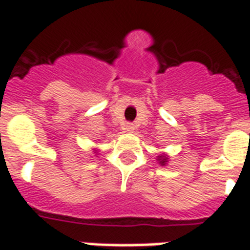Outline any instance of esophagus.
Segmentation results:
<instances>
[{
  "label": "esophagus",
  "instance_id": "1",
  "mask_svg": "<svg viewBox=\"0 0 250 250\" xmlns=\"http://www.w3.org/2000/svg\"><path fill=\"white\" fill-rule=\"evenodd\" d=\"M124 130H125V131H127V132H132L134 130H135V126H134L132 124H126V125L124 126Z\"/></svg>",
  "mask_w": 250,
  "mask_h": 250
}]
</instances>
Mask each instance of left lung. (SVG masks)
Instances as JSON below:
<instances>
[{
  "instance_id": "obj_1",
  "label": "left lung",
  "mask_w": 250,
  "mask_h": 250,
  "mask_svg": "<svg viewBox=\"0 0 250 250\" xmlns=\"http://www.w3.org/2000/svg\"><path fill=\"white\" fill-rule=\"evenodd\" d=\"M156 160H158V163L161 167H165V165L167 164V161H169V156H167L165 152H161L160 155L156 156Z\"/></svg>"
}]
</instances>
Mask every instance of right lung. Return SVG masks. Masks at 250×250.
I'll use <instances>...</instances> for the list:
<instances>
[{
	"mask_svg": "<svg viewBox=\"0 0 250 250\" xmlns=\"http://www.w3.org/2000/svg\"><path fill=\"white\" fill-rule=\"evenodd\" d=\"M92 150H94V152H95V155H98V149H96V147H95V149H92Z\"/></svg>",
	"mask_w": 250,
	"mask_h": 250,
	"instance_id": "right-lung-1",
	"label": "right lung"
}]
</instances>
